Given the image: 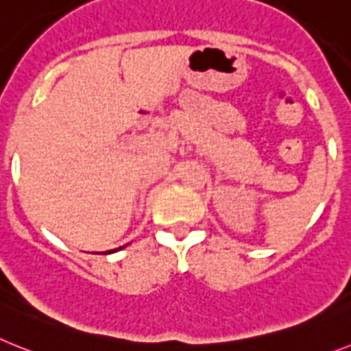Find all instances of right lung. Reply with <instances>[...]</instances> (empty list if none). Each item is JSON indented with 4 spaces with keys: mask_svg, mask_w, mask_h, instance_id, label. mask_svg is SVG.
I'll list each match as a JSON object with an SVG mask.
<instances>
[{
    "mask_svg": "<svg viewBox=\"0 0 351 351\" xmlns=\"http://www.w3.org/2000/svg\"><path fill=\"white\" fill-rule=\"evenodd\" d=\"M123 247H125V245H123ZM123 247H118V249H123ZM118 249H112V251H108V254H111V252H117ZM104 254H106V252H104Z\"/></svg>",
    "mask_w": 351,
    "mask_h": 351,
    "instance_id": "1",
    "label": "right lung"
}]
</instances>
